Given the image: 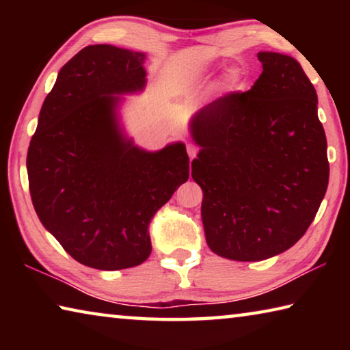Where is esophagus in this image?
Returning a JSON list of instances; mask_svg holds the SVG:
<instances>
[{
  "mask_svg": "<svg viewBox=\"0 0 350 350\" xmlns=\"http://www.w3.org/2000/svg\"><path fill=\"white\" fill-rule=\"evenodd\" d=\"M187 151H188V156H189V159H193V157H196V154H198V148L194 146L193 144H188V145H187Z\"/></svg>",
  "mask_w": 350,
  "mask_h": 350,
  "instance_id": "esophagus-1",
  "label": "esophagus"
}]
</instances>
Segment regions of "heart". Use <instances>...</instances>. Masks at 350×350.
Segmentation results:
<instances>
[{
    "label": "heart",
    "mask_w": 350,
    "mask_h": 350,
    "mask_svg": "<svg viewBox=\"0 0 350 350\" xmlns=\"http://www.w3.org/2000/svg\"><path fill=\"white\" fill-rule=\"evenodd\" d=\"M239 83H241V74L238 70L233 69V70H228V72L222 77L221 88L225 92H233L238 90Z\"/></svg>",
    "instance_id": "heart-1"
}]
</instances>
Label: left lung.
Returning <instances> with one entry per match:
<instances>
[{
    "label": "left lung",
    "mask_w": 350,
    "mask_h": 350,
    "mask_svg": "<svg viewBox=\"0 0 350 350\" xmlns=\"http://www.w3.org/2000/svg\"><path fill=\"white\" fill-rule=\"evenodd\" d=\"M250 91L200 108L189 134L200 150L191 176L204 191L202 222L213 253L262 260L295 245L315 219L329 183L318 97L301 64L259 52Z\"/></svg>",
    "instance_id": "1"
}]
</instances>
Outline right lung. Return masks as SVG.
Here are the masks:
<instances>
[{
    "label": "right lung",
    "mask_w": 350,
    "mask_h": 350,
    "mask_svg": "<svg viewBox=\"0 0 350 350\" xmlns=\"http://www.w3.org/2000/svg\"><path fill=\"white\" fill-rule=\"evenodd\" d=\"M145 52L86 46L58 72L27 151L29 189L44 228L80 264L122 270L151 254L148 225L189 177L183 142L159 151L123 128L125 98L145 90Z\"/></svg>",
    "instance_id": "1"
}]
</instances>
